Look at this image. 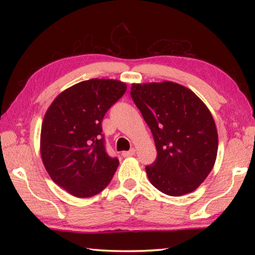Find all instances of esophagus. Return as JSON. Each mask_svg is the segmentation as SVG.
I'll list each match as a JSON object with an SVG mask.
<instances>
[{"label": "esophagus", "instance_id": "34e87169", "mask_svg": "<svg viewBox=\"0 0 255 255\" xmlns=\"http://www.w3.org/2000/svg\"><path fill=\"white\" fill-rule=\"evenodd\" d=\"M136 149L135 148H131L130 150H127V152H123V156L124 157H129V156H132V155H135Z\"/></svg>", "mask_w": 255, "mask_h": 255}]
</instances>
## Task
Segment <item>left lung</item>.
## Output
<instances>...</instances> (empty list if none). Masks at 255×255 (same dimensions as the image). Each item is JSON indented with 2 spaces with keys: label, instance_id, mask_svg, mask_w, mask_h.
<instances>
[{
  "label": "left lung",
  "instance_id": "1",
  "mask_svg": "<svg viewBox=\"0 0 255 255\" xmlns=\"http://www.w3.org/2000/svg\"><path fill=\"white\" fill-rule=\"evenodd\" d=\"M130 94L153 133L157 157L146 166L149 182L167 196L199 187L217 157L213 115L195 92L171 81L131 84Z\"/></svg>",
  "mask_w": 255,
  "mask_h": 255
}]
</instances>
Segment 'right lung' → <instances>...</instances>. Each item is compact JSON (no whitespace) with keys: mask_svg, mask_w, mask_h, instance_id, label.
Segmentation results:
<instances>
[{"mask_svg":"<svg viewBox=\"0 0 255 255\" xmlns=\"http://www.w3.org/2000/svg\"><path fill=\"white\" fill-rule=\"evenodd\" d=\"M127 90L110 79L80 82L59 93L41 125L40 155L54 182L77 198L101 192L119 165L106 152L102 119Z\"/></svg>","mask_w":255,"mask_h":255,"instance_id":"1","label":"right lung"}]
</instances>
